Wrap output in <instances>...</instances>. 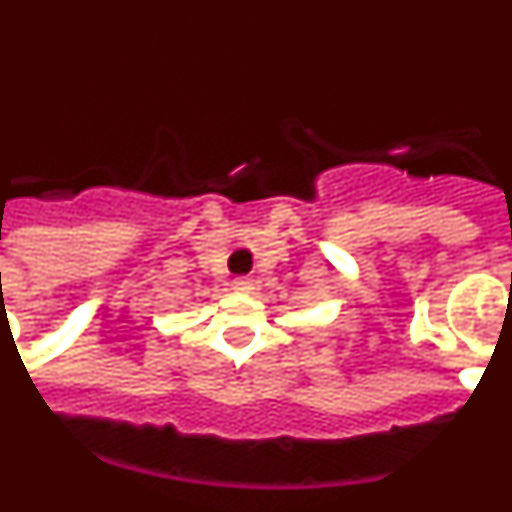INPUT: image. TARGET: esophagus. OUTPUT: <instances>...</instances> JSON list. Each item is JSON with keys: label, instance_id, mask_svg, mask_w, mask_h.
I'll list each match as a JSON object with an SVG mask.
<instances>
[{"label": "esophagus", "instance_id": "34e87169", "mask_svg": "<svg viewBox=\"0 0 512 512\" xmlns=\"http://www.w3.org/2000/svg\"><path fill=\"white\" fill-rule=\"evenodd\" d=\"M233 289L235 292H251L253 282L248 277H238V279H233Z\"/></svg>", "mask_w": 512, "mask_h": 512}]
</instances>
